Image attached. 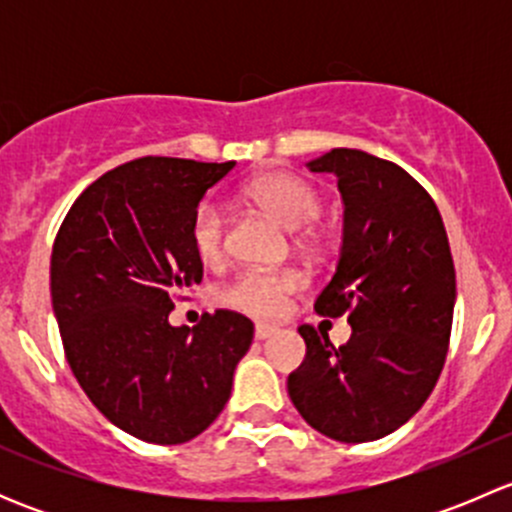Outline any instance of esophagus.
I'll return each mask as SVG.
<instances>
[{
	"mask_svg": "<svg viewBox=\"0 0 512 512\" xmlns=\"http://www.w3.org/2000/svg\"><path fill=\"white\" fill-rule=\"evenodd\" d=\"M272 334H277V327H272V324H257L255 327L257 339H270Z\"/></svg>",
	"mask_w": 512,
	"mask_h": 512,
	"instance_id": "obj_1",
	"label": "esophagus"
}]
</instances>
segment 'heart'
<instances>
[{"label":"heart","instance_id":"obj_1","mask_svg":"<svg viewBox=\"0 0 512 512\" xmlns=\"http://www.w3.org/2000/svg\"><path fill=\"white\" fill-rule=\"evenodd\" d=\"M247 200L267 210L289 230L312 223L322 213V195L309 180L292 173H267L245 188ZM190 242L205 265H220L227 255L225 213L218 203L205 200L195 208L190 223ZM297 287L292 272L247 270L223 289V302L255 317H277L285 299Z\"/></svg>","mask_w":512,"mask_h":512}]
</instances>
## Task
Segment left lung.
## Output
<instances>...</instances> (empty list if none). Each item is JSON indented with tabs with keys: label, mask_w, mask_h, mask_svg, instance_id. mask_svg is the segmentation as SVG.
<instances>
[{
	"label": "left lung",
	"mask_w": 512,
	"mask_h": 512,
	"mask_svg": "<svg viewBox=\"0 0 512 512\" xmlns=\"http://www.w3.org/2000/svg\"><path fill=\"white\" fill-rule=\"evenodd\" d=\"M337 175L344 232L337 270L314 302L342 317V347L302 324L307 354L287 379L294 409L314 431L366 443L404 426L441 376L451 339L456 270L431 195L396 163L356 148L309 160Z\"/></svg>",
	"instance_id": "1"
}]
</instances>
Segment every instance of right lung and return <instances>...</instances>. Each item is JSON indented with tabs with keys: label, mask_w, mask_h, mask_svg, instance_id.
<instances>
[{
	"label": "right lung",
	"mask_w": 512,
	"mask_h": 512,
	"mask_svg": "<svg viewBox=\"0 0 512 512\" xmlns=\"http://www.w3.org/2000/svg\"><path fill=\"white\" fill-rule=\"evenodd\" d=\"M235 168L146 156L94 180L51 250V304L71 371L113 426L160 446L200 436L232 391L255 327L218 309L198 327L168 322L173 299L200 285L190 223Z\"/></svg>",
	"instance_id": "add662e5"
}]
</instances>
